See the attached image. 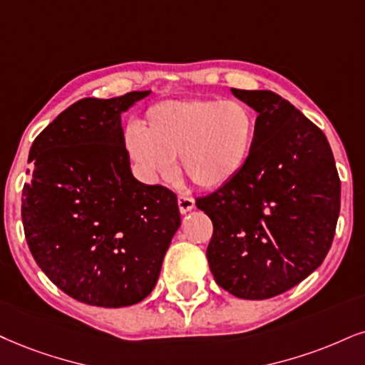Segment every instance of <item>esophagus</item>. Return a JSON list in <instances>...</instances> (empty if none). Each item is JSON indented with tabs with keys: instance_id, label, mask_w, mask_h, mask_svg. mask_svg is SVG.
Listing matches in <instances>:
<instances>
[{
	"instance_id": "esophagus-1",
	"label": "esophagus",
	"mask_w": 365,
	"mask_h": 365,
	"mask_svg": "<svg viewBox=\"0 0 365 365\" xmlns=\"http://www.w3.org/2000/svg\"><path fill=\"white\" fill-rule=\"evenodd\" d=\"M178 205H179V211L181 213H187V211H191L192 208H195V200H192L191 196L187 195H179L178 196Z\"/></svg>"
}]
</instances>
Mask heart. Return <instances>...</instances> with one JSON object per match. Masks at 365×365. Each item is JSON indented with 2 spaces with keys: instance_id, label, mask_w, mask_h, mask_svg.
<instances>
[{
  "instance_id": "heart-1",
  "label": "heart",
  "mask_w": 365,
  "mask_h": 365,
  "mask_svg": "<svg viewBox=\"0 0 365 365\" xmlns=\"http://www.w3.org/2000/svg\"><path fill=\"white\" fill-rule=\"evenodd\" d=\"M257 130V115L245 101L170 100L148 108L143 127L130 125L125 147L147 181L169 178L179 157L181 173L211 190L245 169Z\"/></svg>"
}]
</instances>
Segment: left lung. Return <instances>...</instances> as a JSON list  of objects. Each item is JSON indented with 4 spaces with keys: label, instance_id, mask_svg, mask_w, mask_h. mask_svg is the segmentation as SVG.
<instances>
[{
    "label": "left lung",
    "instance_id": "left-lung-1",
    "mask_svg": "<svg viewBox=\"0 0 365 365\" xmlns=\"http://www.w3.org/2000/svg\"><path fill=\"white\" fill-rule=\"evenodd\" d=\"M257 111L249 164L196 206L213 222L206 257L220 287L267 299L307 279L334 242L340 178L313 121L272 91L232 89Z\"/></svg>",
    "mask_w": 365,
    "mask_h": 365
}]
</instances>
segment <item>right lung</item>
Instances as JSON below:
<instances>
[{
	"label": "right lung",
	"instance_id": "obj_1",
	"mask_svg": "<svg viewBox=\"0 0 365 365\" xmlns=\"http://www.w3.org/2000/svg\"><path fill=\"white\" fill-rule=\"evenodd\" d=\"M150 91L83 98L31 143L21 220L35 262L58 289L91 307L150 294L181 225L178 196L133 178L120 113Z\"/></svg>",
	"mask_w": 365,
	"mask_h": 365
}]
</instances>
